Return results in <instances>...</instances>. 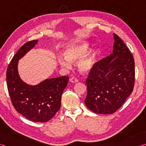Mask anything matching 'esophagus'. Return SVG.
Instances as JSON below:
<instances>
[{
	"mask_svg": "<svg viewBox=\"0 0 146 146\" xmlns=\"http://www.w3.org/2000/svg\"><path fill=\"white\" fill-rule=\"evenodd\" d=\"M70 82H73V83H76V82H78V79L76 78H75V77L71 78L70 79Z\"/></svg>",
	"mask_w": 146,
	"mask_h": 146,
	"instance_id": "1",
	"label": "esophagus"
}]
</instances>
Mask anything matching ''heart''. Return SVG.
Listing matches in <instances>:
<instances>
[{
    "label": "heart",
    "mask_w": 146,
    "mask_h": 146,
    "mask_svg": "<svg viewBox=\"0 0 146 146\" xmlns=\"http://www.w3.org/2000/svg\"><path fill=\"white\" fill-rule=\"evenodd\" d=\"M90 45L88 42L83 41L75 45L69 47L65 51L66 57L60 56L58 58V62L62 67L70 69L72 64L85 55L90 49ZM95 62V57L93 54L82 58L78 63V69L81 73H88L92 70Z\"/></svg>",
    "instance_id": "1"
}]
</instances>
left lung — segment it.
<instances>
[{"label":"left lung","mask_w":146,"mask_h":146,"mask_svg":"<svg viewBox=\"0 0 146 146\" xmlns=\"http://www.w3.org/2000/svg\"><path fill=\"white\" fill-rule=\"evenodd\" d=\"M113 35V53L95 62L86 80V106L97 114L117 111L134 88V57L122 39Z\"/></svg>","instance_id":"1"}]
</instances>
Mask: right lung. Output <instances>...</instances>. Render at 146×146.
Returning a JSON list of instances; mask_svg holds the SVG:
<instances>
[{
    "label": "right lung",
    "mask_w": 146,
    "mask_h": 146,
    "mask_svg": "<svg viewBox=\"0 0 146 146\" xmlns=\"http://www.w3.org/2000/svg\"><path fill=\"white\" fill-rule=\"evenodd\" d=\"M38 40L27 42L21 47L9 64L6 82L12 104L19 113L35 122H46L60 110L61 97L68 85L66 76L46 79L36 86H29L20 78L19 60L37 44Z\"/></svg>",
    "instance_id": "obj_1"
}]
</instances>
